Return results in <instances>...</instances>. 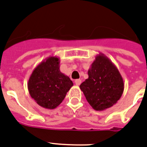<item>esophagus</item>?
Masks as SVG:
<instances>
[{"label":"esophagus","mask_w":147,"mask_h":147,"mask_svg":"<svg viewBox=\"0 0 147 147\" xmlns=\"http://www.w3.org/2000/svg\"><path fill=\"white\" fill-rule=\"evenodd\" d=\"M75 83H76V84L77 86L80 85V84H81V83H82V80H81V79H76V81H75Z\"/></svg>","instance_id":"34e87169"}]
</instances>
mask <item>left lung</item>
<instances>
[{"mask_svg":"<svg viewBox=\"0 0 147 147\" xmlns=\"http://www.w3.org/2000/svg\"><path fill=\"white\" fill-rule=\"evenodd\" d=\"M88 78L80 85L88 103L96 111L112 107L121 98L124 81L119 69L104 54L96 56L90 69Z\"/></svg>","mask_w":147,"mask_h":147,"instance_id":"1","label":"left lung"}]
</instances>
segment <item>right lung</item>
Wrapping results in <instances>:
<instances>
[{
	"label": "right lung",
	"instance_id": "1",
	"mask_svg": "<svg viewBox=\"0 0 147 147\" xmlns=\"http://www.w3.org/2000/svg\"><path fill=\"white\" fill-rule=\"evenodd\" d=\"M73 83L59 70V58L49 57L33 70L28 82L32 98L43 108L53 109L59 106Z\"/></svg>",
	"mask_w": 147,
	"mask_h": 147
}]
</instances>
